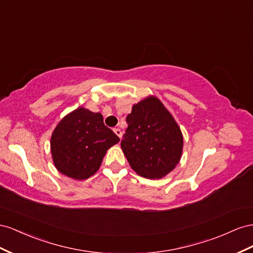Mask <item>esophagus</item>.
Returning a JSON list of instances; mask_svg holds the SVG:
<instances>
[{"label": "esophagus", "instance_id": "1", "mask_svg": "<svg viewBox=\"0 0 253 253\" xmlns=\"http://www.w3.org/2000/svg\"><path fill=\"white\" fill-rule=\"evenodd\" d=\"M113 130H114L115 134H117V135L119 136V138L121 139V138H122V130H121V129H120V128H114Z\"/></svg>", "mask_w": 253, "mask_h": 253}]
</instances>
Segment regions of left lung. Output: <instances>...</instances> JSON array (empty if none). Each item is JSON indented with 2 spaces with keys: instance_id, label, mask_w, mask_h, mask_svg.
Wrapping results in <instances>:
<instances>
[{
  "instance_id": "8db88e82",
  "label": "left lung",
  "mask_w": 253,
  "mask_h": 253,
  "mask_svg": "<svg viewBox=\"0 0 253 253\" xmlns=\"http://www.w3.org/2000/svg\"><path fill=\"white\" fill-rule=\"evenodd\" d=\"M121 147L131 169L148 179H160L179 163L183 138L176 121L157 97L132 107Z\"/></svg>"
}]
</instances>
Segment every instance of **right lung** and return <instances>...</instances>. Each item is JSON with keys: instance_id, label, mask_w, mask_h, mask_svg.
<instances>
[{"instance_id": "1", "label": "right lung", "mask_w": 253, "mask_h": 253, "mask_svg": "<svg viewBox=\"0 0 253 253\" xmlns=\"http://www.w3.org/2000/svg\"><path fill=\"white\" fill-rule=\"evenodd\" d=\"M119 141L104 124L102 114L81 107L57 125L50 138V151L61 174L84 180L95 174L107 149Z\"/></svg>"}]
</instances>
